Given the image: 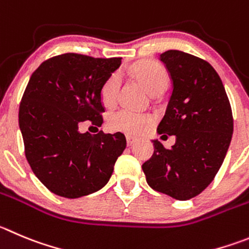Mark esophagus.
<instances>
[{
  "mask_svg": "<svg viewBox=\"0 0 249 249\" xmlns=\"http://www.w3.org/2000/svg\"><path fill=\"white\" fill-rule=\"evenodd\" d=\"M136 142V139L135 138H132V136H130V135H127L126 136V143L129 146H131L132 143H135Z\"/></svg>",
  "mask_w": 249,
  "mask_h": 249,
  "instance_id": "esophagus-1",
  "label": "esophagus"
}]
</instances>
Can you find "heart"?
<instances>
[{"mask_svg": "<svg viewBox=\"0 0 249 249\" xmlns=\"http://www.w3.org/2000/svg\"><path fill=\"white\" fill-rule=\"evenodd\" d=\"M134 73L146 89L151 93L163 92L168 85V73L159 64L151 61H142L134 69ZM118 88H119V75L114 73L104 82L101 89V99L104 106L110 107L117 101ZM152 117L147 114L120 109L110 114L108 119L109 129L120 131L129 135H141L152 125Z\"/></svg>", "mask_w": 249, "mask_h": 249, "instance_id": "heart-1", "label": "heart"}]
</instances>
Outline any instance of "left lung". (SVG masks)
<instances>
[{"label":"left lung","mask_w":249,"mask_h":249,"mask_svg":"<svg viewBox=\"0 0 249 249\" xmlns=\"http://www.w3.org/2000/svg\"><path fill=\"white\" fill-rule=\"evenodd\" d=\"M172 94L157 131L176 136L172 148L153 140L142 171L148 185L177 200L200 194L224 162L233 132L231 106L217 72L205 60L179 50L160 55Z\"/></svg>","instance_id":"obj_1"}]
</instances>
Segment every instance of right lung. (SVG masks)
<instances>
[{
    "label": "right lung",
    "instance_id": "obj_1",
    "mask_svg": "<svg viewBox=\"0 0 249 249\" xmlns=\"http://www.w3.org/2000/svg\"><path fill=\"white\" fill-rule=\"evenodd\" d=\"M122 57L75 53L45 60L30 76L19 106V129L30 168L54 194L76 199L102 189L126 147L122 132H80L103 123L101 89ZM98 130V129H97Z\"/></svg>",
    "mask_w": 249,
    "mask_h": 249
}]
</instances>
